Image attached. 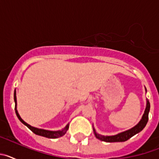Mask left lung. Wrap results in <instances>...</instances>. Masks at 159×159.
Returning a JSON list of instances; mask_svg holds the SVG:
<instances>
[{
	"label": "left lung",
	"mask_w": 159,
	"mask_h": 159,
	"mask_svg": "<svg viewBox=\"0 0 159 159\" xmlns=\"http://www.w3.org/2000/svg\"><path fill=\"white\" fill-rule=\"evenodd\" d=\"M146 92H147V89H146ZM150 107H151L150 102H149V101L147 99V107H146L145 111H144V114H143L141 120H140L139 123H138L136 126H134V127H132L130 130L121 132V133H119V134H116V135L104 136L101 135V134L96 133L95 128H93L95 137H96L98 139L101 140V141L107 142V143H116V142L127 141L129 139H130L132 136H134V134L139 133V132L141 131V130H143V128L146 127V125H147V122H148V116L149 111H150Z\"/></svg>",
	"instance_id": "left-lung-1"
}]
</instances>
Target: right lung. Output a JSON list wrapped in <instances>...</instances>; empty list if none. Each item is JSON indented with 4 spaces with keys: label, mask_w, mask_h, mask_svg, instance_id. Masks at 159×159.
Returning a JSON list of instances; mask_svg holds the SVG:
<instances>
[{
    "label": "right lung",
    "mask_w": 159,
    "mask_h": 159,
    "mask_svg": "<svg viewBox=\"0 0 159 159\" xmlns=\"http://www.w3.org/2000/svg\"><path fill=\"white\" fill-rule=\"evenodd\" d=\"M14 101H15V111H16V116L18 117L19 120L23 124H25V126H27L31 130H32L34 134H37V135H40L43 136V137L45 138H48V139H57L59 137H61V136L64 135L66 134V132H67V129L69 127V125L67 124L65 127H64L63 130H57V131H52V130H43V129H39L36 128V127H32L29 124H28L27 123H25L23 119L20 118V115L18 114L17 110H16V90H15V92H14Z\"/></svg>",
    "instance_id": "right-lung-1"
}]
</instances>
